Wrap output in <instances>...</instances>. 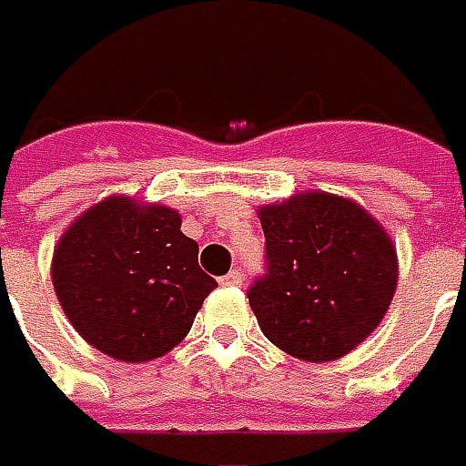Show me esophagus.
I'll list each match as a JSON object with an SVG mask.
<instances>
[{
  "label": "esophagus",
  "instance_id": "1",
  "mask_svg": "<svg viewBox=\"0 0 466 466\" xmlns=\"http://www.w3.org/2000/svg\"><path fill=\"white\" fill-rule=\"evenodd\" d=\"M245 283V278L239 270H232V273H227L221 278V286H242Z\"/></svg>",
  "mask_w": 466,
  "mask_h": 466
}]
</instances>
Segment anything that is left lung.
I'll return each instance as SVG.
<instances>
[{
  "instance_id": "8db88e82",
  "label": "left lung",
  "mask_w": 466,
  "mask_h": 466,
  "mask_svg": "<svg viewBox=\"0 0 466 466\" xmlns=\"http://www.w3.org/2000/svg\"><path fill=\"white\" fill-rule=\"evenodd\" d=\"M265 273L247 290L275 347L309 362L352 352L398 286V258L378 221L347 198L299 193L259 208Z\"/></svg>"
}]
</instances>
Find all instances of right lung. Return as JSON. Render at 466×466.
Segmentation results:
<instances>
[{"mask_svg": "<svg viewBox=\"0 0 466 466\" xmlns=\"http://www.w3.org/2000/svg\"><path fill=\"white\" fill-rule=\"evenodd\" d=\"M53 286L68 321L122 362L163 357L191 331L217 280L198 268V245L166 207L112 196L60 237Z\"/></svg>", "mask_w": 466, "mask_h": 466, "instance_id": "right-lung-1", "label": "right lung"}]
</instances>
